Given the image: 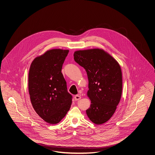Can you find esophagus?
I'll return each mask as SVG.
<instances>
[{"instance_id": "esophagus-1", "label": "esophagus", "mask_w": 155, "mask_h": 155, "mask_svg": "<svg viewBox=\"0 0 155 155\" xmlns=\"http://www.w3.org/2000/svg\"><path fill=\"white\" fill-rule=\"evenodd\" d=\"M81 97L78 95V94H77L75 96H74V100H76V101H77V100H79V99H81Z\"/></svg>"}]
</instances>
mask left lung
I'll return each mask as SVG.
<instances>
[{"mask_svg":"<svg viewBox=\"0 0 155 155\" xmlns=\"http://www.w3.org/2000/svg\"><path fill=\"white\" fill-rule=\"evenodd\" d=\"M74 59L85 69L88 80L87 96L91 100L86 110L90 120L96 125L105 123L113 115L120 100L122 72L119 63L102 49L77 50Z\"/></svg>","mask_w":155,"mask_h":155,"instance_id":"1","label":"left lung"}]
</instances>
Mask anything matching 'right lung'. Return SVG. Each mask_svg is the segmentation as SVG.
Wrapping results in <instances>:
<instances>
[{"mask_svg": "<svg viewBox=\"0 0 155 155\" xmlns=\"http://www.w3.org/2000/svg\"><path fill=\"white\" fill-rule=\"evenodd\" d=\"M69 50H49L36 57L28 73V91L36 113L46 123L56 124L66 115L72 104L61 73Z\"/></svg>", "mask_w": 155, "mask_h": 155, "instance_id": "obj_1", "label": "right lung"}]
</instances>
